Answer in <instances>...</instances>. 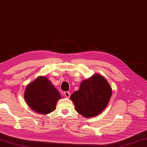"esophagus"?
<instances>
[{
	"label": "esophagus",
	"instance_id": "obj_1",
	"mask_svg": "<svg viewBox=\"0 0 147 147\" xmlns=\"http://www.w3.org/2000/svg\"><path fill=\"white\" fill-rule=\"evenodd\" d=\"M64 95L66 96V97L69 98L70 96V93L68 92V91H65Z\"/></svg>",
	"mask_w": 147,
	"mask_h": 147
}]
</instances>
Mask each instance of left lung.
Wrapping results in <instances>:
<instances>
[{
	"instance_id": "1",
	"label": "left lung",
	"mask_w": 147,
	"mask_h": 147,
	"mask_svg": "<svg viewBox=\"0 0 147 147\" xmlns=\"http://www.w3.org/2000/svg\"><path fill=\"white\" fill-rule=\"evenodd\" d=\"M112 90L107 80L98 74L83 81L78 91L70 96L79 114L86 118L102 113L109 101Z\"/></svg>"
}]
</instances>
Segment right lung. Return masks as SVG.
<instances>
[{
	"mask_svg": "<svg viewBox=\"0 0 147 147\" xmlns=\"http://www.w3.org/2000/svg\"><path fill=\"white\" fill-rule=\"evenodd\" d=\"M59 91L45 77H38L27 86L24 98L28 106L34 111L42 115L48 114L56 108Z\"/></svg>",
	"mask_w": 147,
	"mask_h": 147,
	"instance_id": "1",
	"label": "right lung"
}]
</instances>
